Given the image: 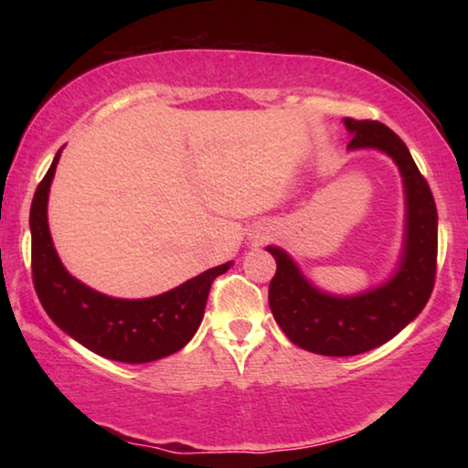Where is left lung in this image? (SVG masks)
Masks as SVG:
<instances>
[{
	"label": "left lung",
	"instance_id": "1",
	"mask_svg": "<svg viewBox=\"0 0 468 468\" xmlns=\"http://www.w3.org/2000/svg\"><path fill=\"white\" fill-rule=\"evenodd\" d=\"M353 133L348 150H382L399 165L405 184V250L396 272L376 289L336 297L315 289L291 256L268 245L276 274L268 287L272 315L291 343L328 357H351L388 343L425 307L438 262V210L433 194L409 148L388 125L345 117Z\"/></svg>",
	"mask_w": 468,
	"mask_h": 468
}]
</instances>
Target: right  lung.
Listing matches in <instances>:
<instances>
[{
	"label": "right lung",
	"mask_w": 468,
	"mask_h": 468,
	"mask_svg": "<svg viewBox=\"0 0 468 468\" xmlns=\"http://www.w3.org/2000/svg\"><path fill=\"white\" fill-rule=\"evenodd\" d=\"M61 156L58 150L30 206L33 282L41 305L58 326L101 357L150 363L184 348L204 318L210 284L231 262L210 268L163 295L117 299L86 287L63 268L47 225V200Z\"/></svg>",
	"instance_id": "obj_1"
}]
</instances>
